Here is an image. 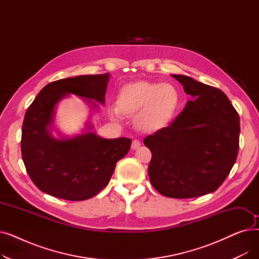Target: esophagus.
<instances>
[{
	"instance_id": "34e87169",
	"label": "esophagus",
	"mask_w": 259,
	"mask_h": 259,
	"mask_svg": "<svg viewBox=\"0 0 259 259\" xmlns=\"http://www.w3.org/2000/svg\"><path fill=\"white\" fill-rule=\"evenodd\" d=\"M141 147V142L139 140H133L132 141V145H131V148L133 149V150H135V149H139Z\"/></svg>"
}]
</instances>
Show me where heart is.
<instances>
[{
  "instance_id": "b5f03b06",
  "label": "heart",
  "mask_w": 259,
  "mask_h": 259,
  "mask_svg": "<svg viewBox=\"0 0 259 259\" xmlns=\"http://www.w3.org/2000/svg\"><path fill=\"white\" fill-rule=\"evenodd\" d=\"M179 102L180 94L173 85L140 80L120 90L117 108L112 113L119 116L120 112L133 115L139 112L138 127L144 131H157L170 121Z\"/></svg>"
}]
</instances>
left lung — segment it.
<instances>
[{
	"mask_svg": "<svg viewBox=\"0 0 259 259\" xmlns=\"http://www.w3.org/2000/svg\"><path fill=\"white\" fill-rule=\"evenodd\" d=\"M192 97L171 124L144 140L152 157L149 179L161 195L192 198L215 190L235 164L239 115L220 89L173 74Z\"/></svg>",
	"mask_w": 259,
	"mask_h": 259,
	"instance_id": "8db88e82",
	"label": "left lung"
}]
</instances>
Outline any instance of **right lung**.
<instances>
[{
  "label": "right lung",
  "mask_w": 259,
  "mask_h": 259,
  "mask_svg": "<svg viewBox=\"0 0 259 259\" xmlns=\"http://www.w3.org/2000/svg\"><path fill=\"white\" fill-rule=\"evenodd\" d=\"M108 79L105 73L51 81L27 109L21 151L26 171L40 191L67 200L91 198L108 185L116 162L128 153L131 140L127 138L107 140L92 132L69 140L50 135L60 100L75 94L104 104Z\"/></svg>",
  "instance_id": "obj_1"
}]
</instances>
